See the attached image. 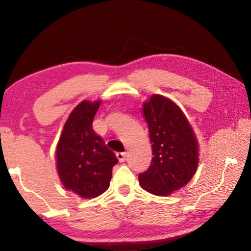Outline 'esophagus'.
Segmentation results:
<instances>
[{
  "label": "esophagus",
  "mask_w": 251,
  "mask_h": 251,
  "mask_svg": "<svg viewBox=\"0 0 251 251\" xmlns=\"http://www.w3.org/2000/svg\"><path fill=\"white\" fill-rule=\"evenodd\" d=\"M126 155H127L126 152H117V153H116V156H117L119 162H124L126 160Z\"/></svg>",
  "instance_id": "obj_1"
}]
</instances>
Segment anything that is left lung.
Segmentation results:
<instances>
[{
	"mask_svg": "<svg viewBox=\"0 0 251 251\" xmlns=\"http://www.w3.org/2000/svg\"><path fill=\"white\" fill-rule=\"evenodd\" d=\"M142 115L149 127L153 158L138 180L153 195L168 196L195 175L200 162L198 141L180 107L167 97L152 95L143 102Z\"/></svg>",
	"mask_w": 251,
	"mask_h": 251,
	"instance_id": "obj_1",
	"label": "left lung"
}]
</instances>
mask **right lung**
I'll return each mask as SVG.
<instances>
[{
  "mask_svg": "<svg viewBox=\"0 0 251 251\" xmlns=\"http://www.w3.org/2000/svg\"><path fill=\"white\" fill-rule=\"evenodd\" d=\"M101 100H83L71 111L56 147V169L67 190L84 200L109 188L113 167L118 162L102 138L93 132L92 121Z\"/></svg>",
  "mask_w": 251,
  "mask_h": 251,
  "instance_id": "right-lung-1",
  "label": "right lung"
}]
</instances>
